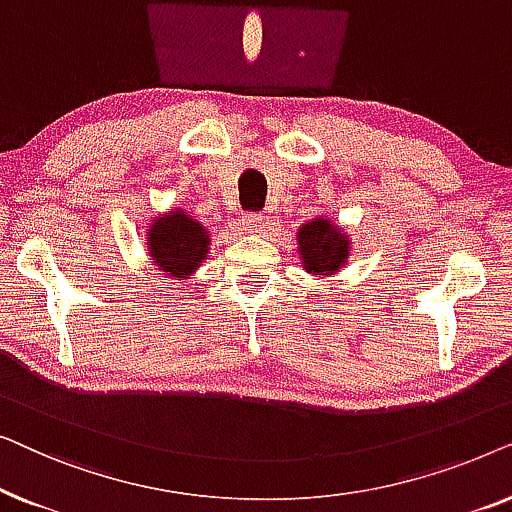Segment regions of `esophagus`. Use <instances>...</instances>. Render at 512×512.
<instances>
[{"instance_id":"obj_1","label":"esophagus","mask_w":512,"mask_h":512,"mask_svg":"<svg viewBox=\"0 0 512 512\" xmlns=\"http://www.w3.org/2000/svg\"><path fill=\"white\" fill-rule=\"evenodd\" d=\"M265 221L268 219L258 212H247L242 216V226H244V230H249V233H258V230H263Z\"/></svg>"}]
</instances>
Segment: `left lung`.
Instances as JSON below:
<instances>
[{
    "mask_svg": "<svg viewBox=\"0 0 512 512\" xmlns=\"http://www.w3.org/2000/svg\"><path fill=\"white\" fill-rule=\"evenodd\" d=\"M298 254L310 275H335L349 258V237L328 219H312L300 226Z\"/></svg>",
    "mask_w": 512,
    "mask_h": 512,
    "instance_id": "left-lung-1",
    "label": "left lung"
}]
</instances>
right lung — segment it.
I'll return each mask as SVG.
<instances>
[{
    "instance_id": "add662e5",
    "label": "right lung",
    "mask_w": 512,
    "mask_h": 512,
    "mask_svg": "<svg viewBox=\"0 0 512 512\" xmlns=\"http://www.w3.org/2000/svg\"><path fill=\"white\" fill-rule=\"evenodd\" d=\"M146 249L158 270L174 279H186L207 258L209 233L184 209H172L153 219L146 235Z\"/></svg>"
}]
</instances>
